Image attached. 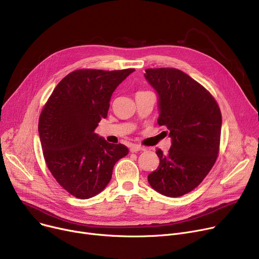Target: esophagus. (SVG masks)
<instances>
[{
  "mask_svg": "<svg viewBox=\"0 0 259 259\" xmlns=\"http://www.w3.org/2000/svg\"><path fill=\"white\" fill-rule=\"evenodd\" d=\"M145 150H146V149H145L144 147L140 146V145H132V146L130 147V151L133 152V153H136V152H139V151H145Z\"/></svg>",
  "mask_w": 259,
  "mask_h": 259,
  "instance_id": "1",
  "label": "esophagus"
}]
</instances>
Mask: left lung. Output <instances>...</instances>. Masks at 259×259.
<instances>
[{
	"label": "left lung",
	"instance_id": "obj_1",
	"mask_svg": "<svg viewBox=\"0 0 259 259\" xmlns=\"http://www.w3.org/2000/svg\"><path fill=\"white\" fill-rule=\"evenodd\" d=\"M145 78L158 97L157 123L165 126L171 146L148 175L151 187L176 198L196 188L213 166L220 147L222 114L213 97L176 68H148Z\"/></svg>",
	"mask_w": 259,
	"mask_h": 259
}]
</instances>
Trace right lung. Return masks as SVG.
<instances>
[{"label":"right lung","instance_id":"add662e5","mask_svg":"<svg viewBox=\"0 0 259 259\" xmlns=\"http://www.w3.org/2000/svg\"><path fill=\"white\" fill-rule=\"evenodd\" d=\"M133 72L75 71L57 84L40 113L38 133L48 168L76 198L100 194L116 161L129 152L122 144L107 143L95 129L107 116L115 89Z\"/></svg>","mask_w":259,"mask_h":259}]
</instances>
